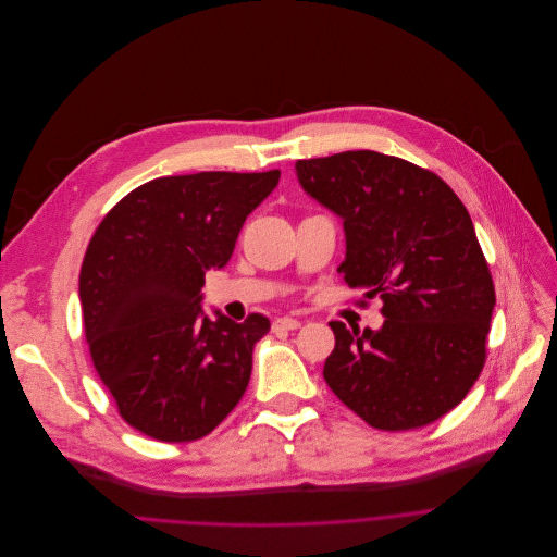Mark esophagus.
I'll list each match as a JSON object with an SVG mask.
<instances>
[{"label": "esophagus", "instance_id": "34e87169", "mask_svg": "<svg viewBox=\"0 0 557 557\" xmlns=\"http://www.w3.org/2000/svg\"><path fill=\"white\" fill-rule=\"evenodd\" d=\"M298 326H300V320L289 318V315H281V318H276V320L272 322V329H274V331H294V329H298Z\"/></svg>", "mask_w": 557, "mask_h": 557}]
</instances>
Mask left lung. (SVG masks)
<instances>
[{"instance_id": "8db88e82", "label": "left lung", "mask_w": 557, "mask_h": 557, "mask_svg": "<svg viewBox=\"0 0 557 557\" xmlns=\"http://www.w3.org/2000/svg\"><path fill=\"white\" fill-rule=\"evenodd\" d=\"M296 173L345 219L343 278L382 298L386 318L377 331L329 322L324 382L377 430L436 421L479 380L496 305L468 208L436 173L377 151L298 160Z\"/></svg>"}]
</instances>
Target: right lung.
Returning <instances> with one entry per match:
<instances>
[{
	"label": "right lung",
	"mask_w": 557,
	"mask_h": 557,
	"mask_svg": "<svg viewBox=\"0 0 557 557\" xmlns=\"http://www.w3.org/2000/svg\"><path fill=\"white\" fill-rule=\"evenodd\" d=\"M278 177V169L158 177L98 224L78 278L85 338L119 414L138 432L195 441L244 397L270 320H210L199 292L208 268L231 261L244 221Z\"/></svg>",
	"instance_id": "right-lung-1"
}]
</instances>
